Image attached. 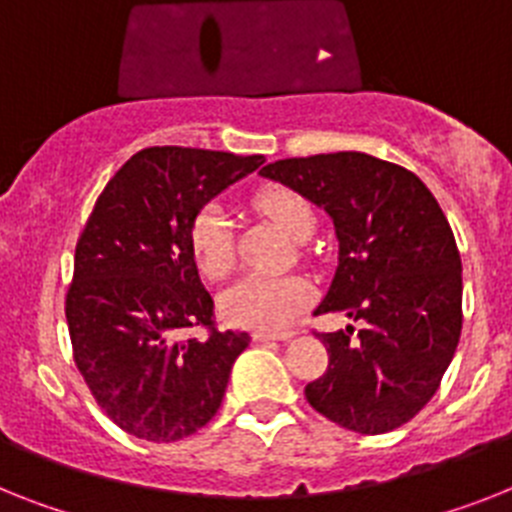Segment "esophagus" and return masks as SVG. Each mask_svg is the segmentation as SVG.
Returning <instances> with one entry per match:
<instances>
[{"instance_id":"34e87169","label":"esophagus","mask_w":512,"mask_h":512,"mask_svg":"<svg viewBox=\"0 0 512 512\" xmlns=\"http://www.w3.org/2000/svg\"><path fill=\"white\" fill-rule=\"evenodd\" d=\"M255 341H291L294 338V333L291 330H281V333H265V330H257Z\"/></svg>"}]
</instances>
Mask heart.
<instances>
[{"label":"heart","mask_w":512,"mask_h":512,"mask_svg":"<svg viewBox=\"0 0 512 512\" xmlns=\"http://www.w3.org/2000/svg\"><path fill=\"white\" fill-rule=\"evenodd\" d=\"M252 208L276 223L283 234L304 239L315 213L302 195L283 184H265L252 195ZM190 252L208 281H223L234 270V239L216 203L197 210L190 223ZM312 302V286L299 276H247L221 296V312L231 325L249 330H281Z\"/></svg>","instance_id":"heart-1"}]
</instances>
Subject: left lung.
<instances>
[{
	"label": "left lung",
	"mask_w": 512,
	"mask_h": 512,
	"mask_svg": "<svg viewBox=\"0 0 512 512\" xmlns=\"http://www.w3.org/2000/svg\"><path fill=\"white\" fill-rule=\"evenodd\" d=\"M333 218L338 268L315 315L364 320L317 333L328 369L304 388L330 422L382 435L414 419L440 388L463 325L461 255L427 184L367 153L283 158L260 171Z\"/></svg>",
	"instance_id": "1"
}]
</instances>
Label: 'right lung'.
Segmentation results:
<instances>
[{"label":"right lung","mask_w":512,"mask_h":512,"mask_svg":"<svg viewBox=\"0 0 512 512\" xmlns=\"http://www.w3.org/2000/svg\"><path fill=\"white\" fill-rule=\"evenodd\" d=\"M263 156L145 148L98 195L64 299L72 359L111 422L148 442L195 435L216 416L247 333L218 330L190 223ZM200 327L205 337H184Z\"/></svg>","instance_id":"obj_1"}]
</instances>
